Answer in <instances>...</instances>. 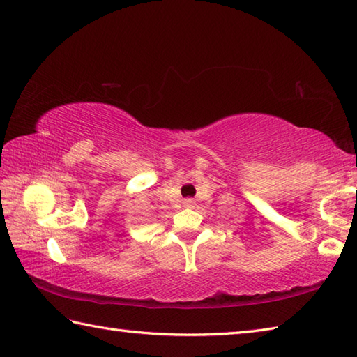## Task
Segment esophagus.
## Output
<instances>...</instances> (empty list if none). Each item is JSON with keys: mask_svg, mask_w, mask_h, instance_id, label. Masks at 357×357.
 I'll list each match as a JSON object with an SVG mask.
<instances>
[{"mask_svg": "<svg viewBox=\"0 0 357 357\" xmlns=\"http://www.w3.org/2000/svg\"><path fill=\"white\" fill-rule=\"evenodd\" d=\"M183 206H185V208H194L195 203H194V200L188 199V200H185V202H183Z\"/></svg>", "mask_w": 357, "mask_h": 357, "instance_id": "obj_1", "label": "esophagus"}]
</instances>
